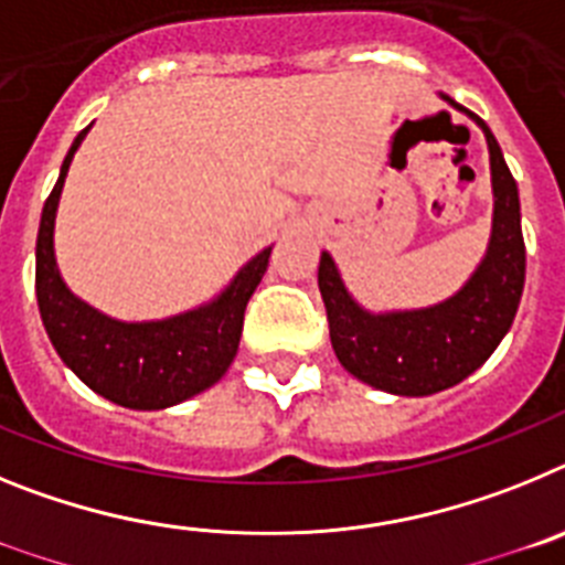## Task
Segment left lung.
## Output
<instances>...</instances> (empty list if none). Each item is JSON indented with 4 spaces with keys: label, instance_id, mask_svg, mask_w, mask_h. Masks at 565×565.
I'll return each mask as SVG.
<instances>
[{
    "label": "left lung",
    "instance_id": "1",
    "mask_svg": "<svg viewBox=\"0 0 565 565\" xmlns=\"http://www.w3.org/2000/svg\"><path fill=\"white\" fill-rule=\"evenodd\" d=\"M447 102L463 109L452 98ZM467 115L487 135L495 217L487 257L456 297L424 311L373 317L344 291L331 254L319 259V294L326 302L333 351L344 371L379 391L398 396L447 391L492 356L518 313L526 277L518 183L495 135L476 113L467 109Z\"/></svg>",
    "mask_w": 565,
    "mask_h": 565
}]
</instances>
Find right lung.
<instances>
[{"label":"right lung","mask_w":565,"mask_h":565,"mask_svg":"<svg viewBox=\"0 0 565 565\" xmlns=\"http://www.w3.org/2000/svg\"><path fill=\"white\" fill-rule=\"evenodd\" d=\"M89 129V127H87ZM87 129L76 135L58 181L44 201L36 237V299L50 342L87 387L132 411H163L212 387L237 353L243 317L268 268L259 252L212 306L163 322L127 326L102 317L67 291L53 257V223L70 161Z\"/></svg>","instance_id":"right-lung-1"}]
</instances>
